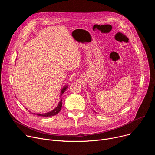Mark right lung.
Wrapping results in <instances>:
<instances>
[{
    "instance_id": "right-lung-1",
    "label": "right lung",
    "mask_w": 155,
    "mask_h": 155,
    "mask_svg": "<svg viewBox=\"0 0 155 155\" xmlns=\"http://www.w3.org/2000/svg\"><path fill=\"white\" fill-rule=\"evenodd\" d=\"M68 87V86H64V87L62 88V90H61V95L65 91L66 89H67ZM61 108H62V99H61V100L60 101V102H59L58 106H57L53 110H52V111H51V112H48V113H46V114H36V115H37L38 116H41V117H52V116H54V115L58 114L60 112V110H61Z\"/></svg>"
}]
</instances>
